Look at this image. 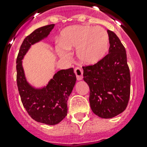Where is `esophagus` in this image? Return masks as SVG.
I'll list each match as a JSON object with an SVG mask.
<instances>
[{"label":"esophagus","instance_id":"34e87169","mask_svg":"<svg viewBox=\"0 0 147 147\" xmlns=\"http://www.w3.org/2000/svg\"><path fill=\"white\" fill-rule=\"evenodd\" d=\"M75 73L76 75V78L77 80H82L83 78V71L82 69H81L80 67H76L75 69Z\"/></svg>","mask_w":147,"mask_h":147}]
</instances>
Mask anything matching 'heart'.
<instances>
[{
	"mask_svg": "<svg viewBox=\"0 0 147 147\" xmlns=\"http://www.w3.org/2000/svg\"><path fill=\"white\" fill-rule=\"evenodd\" d=\"M60 56H69L68 50L76 48V55L81 62L94 65L106 55L109 47V37L107 31L100 26L78 25L62 31L59 40Z\"/></svg>",
	"mask_w": 147,
	"mask_h": 147,
	"instance_id": "1",
	"label": "heart"
}]
</instances>
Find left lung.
I'll return each instance as SVG.
<instances>
[{
  "label": "left lung",
  "instance_id": "1",
  "mask_svg": "<svg viewBox=\"0 0 147 147\" xmlns=\"http://www.w3.org/2000/svg\"><path fill=\"white\" fill-rule=\"evenodd\" d=\"M107 33L108 54L95 64L82 66L83 79L90 88V106L93 113L101 118H111L122 113L130 94L126 49L113 31L108 30Z\"/></svg>",
  "mask_w": 147,
  "mask_h": 147
}]
</instances>
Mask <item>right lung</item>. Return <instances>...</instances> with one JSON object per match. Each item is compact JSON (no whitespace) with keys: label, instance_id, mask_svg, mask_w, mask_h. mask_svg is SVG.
I'll list each match as a JSON object with an SVG mask.
<instances>
[{"label":"right lung","instance_id":"obj_1","mask_svg":"<svg viewBox=\"0 0 147 147\" xmlns=\"http://www.w3.org/2000/svg\"><path fill=\"white\" fill-rule=\"evenodd\" d=\"M53 27L54 24L42 26L24 39L16 66L17 88L24 108L33 120L49 125L59 123L67 115V100L76 82L73 68L60 70L54 75L47 87L35 89L26 81L21 60L31 45L47 37Z\"/></svg>","mask_w":147,"mask_h":147}]
</instances>
